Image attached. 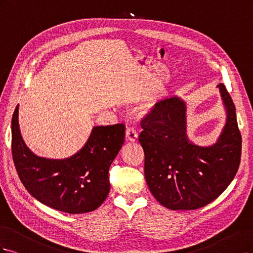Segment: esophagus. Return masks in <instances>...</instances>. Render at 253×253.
Returning <instances> with one entry per match:
<instances>
[{
    "instance_id": "esophagus-1",
    "label": "esophagus",
    "mask_w": 253,
    "mask_h": 253,
    "mask_svg": "<svg viewBox=\"0 0 253 253\" xmlns=\"http://www.w3.org/2000/svg\"><path fill=\"white\" fill-rule=\"evenodd\" d=\"M125 135L127 140L130 142H135L137 140V132L133 128H127Z\"/></svg>"
}]
</instances>
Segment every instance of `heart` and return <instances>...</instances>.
Wrapping results in <instances>:
<instances>
[{
    "instance_id": "heart-1",
    "label": "heart",
    "mask_w": 253,
    "mask_h": 253,
    "mask_svg": "<svg viewBox=\"0 0 253 253\" xmlns=\"http://www.w3.org/2000/svg\"><path fill=\"white\" fill-rule=\"evenodd\" d=\"M150 109V106H145V107H143L141 109V115H145V113H147Z\"/></svg>"
}]
</instances>
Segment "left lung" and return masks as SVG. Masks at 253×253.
Instances as JSON below:
<instances>
[{
	"mask_svg": "<svg viewBox=\"0 0 253 253\" xmlns=\"http://www.w3.org/2000/svg\"><path fill=\"white\" fill-rule=\"evenodd\" d=\"M221 91L227 122L218 141L201 147L186 134V105L178 97L156 104L141 123L145 178L154 198L171 210H194L215 200L234 178L241 162L242 135L230 94Z\"/></svg>",
	"mask_w": 253,
	"mask_h": 253,
	"instance_id": "1",
	"label": "left lung"
}]
</instances>
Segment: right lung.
<instances>
[{
    "label": "right lung",
    "mask_w": 253,
    "mask_h": 253,
    "mask_svg": "<svg viewBox=\"0 0 253 253\" xmlns=\"http://www.w3.org/2000/svg\"><path fill=\"white\" fill-rule=\"evenodd\" d=\"M19 106L11 121V152L18 175L26 190L52 209L70 214L99 208L110 189L108 171L125 140L124 124L93 127L84 147L65 160L32 153L19 128Z\"/></svg>",
    "instance_id": "obj_1"
}]
</instances>
